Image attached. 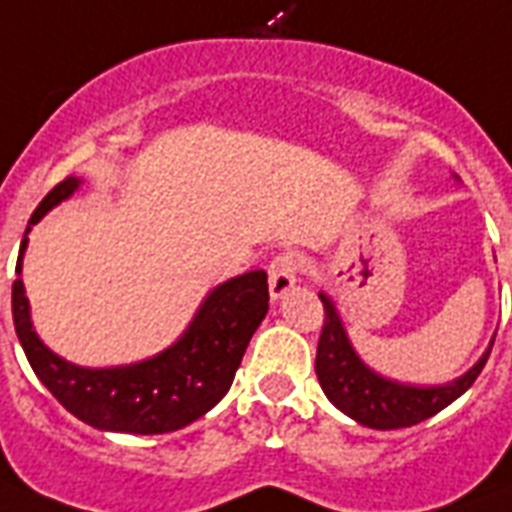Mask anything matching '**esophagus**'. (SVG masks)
<instances>
[{"label":"esophagus","mask_w":512,"mask_h":512,"mask_svg":"<svg viewBox=\"0 0 512 512\" xmlns=\"http://www.w3.org/2000/svg\"><path fill=\"white\" fill-rule=\"evenodd\" d=\"M296 270H299V265H296V257L289 255V252H286V255H278L276 260L270 263L268 283H270V299H273V302L283 299V296L294 289Z\"/></svg>","instance_id":"34e87169"}]
</instances>
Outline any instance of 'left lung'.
<instances>
[{
  "mask_svg": "<svg viewBox=\"0 0 512 512\" xmlns=\"http://www.w3.org/2000/svg\"><path fill=\"white\" fill-rule=\"evenodd\" d=\"M320 299L325 307V325H322L315 359L320 388L338 411L369 429L414 427L429 416L440 414L445 406H450L474 385L495 343L492 338L474 367L442 385H411V382L390 380V377L377 375L375 369L364 364L362 356L356 354L333 299L322 291Z\"/></svg>",
  "mask_w": 512,
  "mask_h": 512,
  "instance_id": "1",
  "label": "left lung"
}]
</instances>
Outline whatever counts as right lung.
Here are the masks:
<instances>
[{
  "mask_svg": "<svg viewBox=\"0 0 512 512\" xmlns=\"http://www.w3.org/2000/svg\"><path fill=\"white\" fill-rule=\"evenodd\" d=\"M83 179L67 176L41 200L20 242L12 281V320L36 377L64 409L101 432L163 435L208 414L229 393L249 338L268 315V276L249 270L208 291L190 325L158 354L117 367H83L51 351L33 328L25 296L28 234L51 208L70 200Z\"/></svg>",
  "mask_w": 512,
  "mask_h": 512,
  "instance_id": "right-lung-1",
  "label": "right lung"
}]
</instances>
